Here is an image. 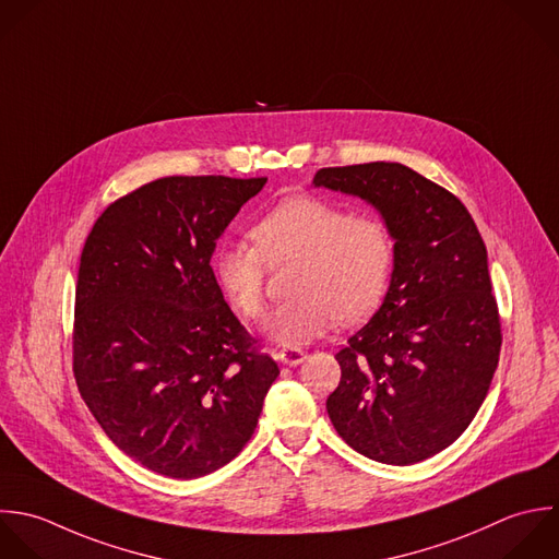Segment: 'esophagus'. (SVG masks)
Instances as JSON below:
<instances>
[{"instance_id":"1","label":"esophagus","mask_w":559,"mask_h":559,"mask_svg":"<svg viewBox=\"0 0 559 559\" xmlns=\"http://www.w3.org/2000/svg\"><path fill=\"white\" fill-rule=\"evenodd\" d=\"M276 359L285 366H300L307 359V353L300 348H281L276 353Z\"/></svg>"}]
</instances>
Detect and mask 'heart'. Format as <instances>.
Here are the masks:
<instances>
[{
	"label": "heart",
	"mask_w": 559,
	"mask_h": 559,
	"mask_svg": "<svg viewBox=\"0 0 559 559\" xmlns=\"http://www.w3.org/2000/svg\"><path fill=\"white\" fill-rule=\"evenodd\" d=\"M252 246L222 243L211 257L213 278L230 307L248 320L265 311L267 265L298 263L296 298L276 307L263 331L287 348L353 324L381 305L394 263V239L379 215L346 211L313 195H294L250 228Z\"/></svg>",
	"instance_id": "1"
}]
</instances>
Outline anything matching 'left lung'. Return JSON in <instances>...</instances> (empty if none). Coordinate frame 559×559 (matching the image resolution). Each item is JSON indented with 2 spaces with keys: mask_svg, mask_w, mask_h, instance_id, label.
<instances>
[{
  "mask_svg": "<svg viewBox=\"0 0 559 559\" xmlns=\"http://www.w3.org/2000/svg\"><path fill=\"white\" fill-rule=\"evenodd\" d=\"M313 185L374 206L394 239L383 305L335 355L329 418L357 453L418 464L468 429L499 366L486 243L468 209L407 165L324 167Z\"/></svg>",
  "mask_w": 559,
  "mask_h": 559,
  "instance_id": "left-lung-1",
  "label": "left lung"
}]
</instances>
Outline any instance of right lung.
Listing matches in <instances>:
<instances>
[{
	"mask_svg": "<svg viewBox=\"0 0 559 559\" xmlns=\"http://www.w3.org/2000/svg\"><path fill=\"white\" fill-rule=\"evenodd\" d=\"M267 178L169 176L112 202L78 270L73 374L112 444L198 479L239 455L278 377L219 292L211 257Z\"/></svg>",
	"mask_w": 559,
	"mask_h": 559,
	"instance_id": "add662e5",
	"label": "right lung"
}]
</instances>
